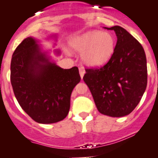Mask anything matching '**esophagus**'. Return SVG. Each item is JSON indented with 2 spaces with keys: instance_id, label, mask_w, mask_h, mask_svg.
<instances>
[{
  "instance_id": "obj_1",
  "label": "esophagus",
  "mask_w": 158,
  "mask_h": 158,
  "mask_svg": "<svg viewBox=\"0 0 158 158\" xmlns=\"http://www.w3.org/2000/svg\"><path fill=\"white\" fill-rule=\"evenodd\" d=\"M79 72H80V76L82 79L84 77V75H85V69H84L83 67H80V68H79Z\"/></svg>"
}]
</instances>
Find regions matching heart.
Listing matches in <instances>:
<instances>
[{
	"mask_svg": "<svg viewBox=\"0 0 158 158\" xmlns=\"http://www.w3.org/2000/svg\"><path fill=\"white\" fill-rule=\"evenodd\" d=\"M69 44L73 51L82 52L81 59L85 65L98 67L105 64L112 56L115 40L109 32L93 31L74 36Z\"/></svg>",
	"mask_w": 158,
	"mask_h": 158,
	"instance_id": "1",
	"label": "heart"
}]
</instances>
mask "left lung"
<instances>
[{"instance_id": "left-lung-1", "label": "left lung", "mask_w": 158, "mask_h": 158, "mask_svg": "<svg viewBox=\"0 0 158 158\" xmlns=\"http://www.w3.org/2000/svg\"><path fill=\"white\" fill-rule=\"evenodd\" d=\"M105 28L117 36L114 53L104 66L86 69L83 80L101 114L123 117L135 109L146 89V54L140 43L122 27Z\"/></svg>"}]
</instances>
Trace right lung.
I'll list each match as a JSON object with an SVG mask.
<instances>
[{
	"instance_id": "right-lung-1",
	"label": "right lung",
	"mask_w": 158,
	"mask_h": 158,
	"mask_svg": "<svg viewBox=\"0 0 158 158\" xmlns=\"http://www.w3.org/2000/svg\"><path fill=\"white\" fill-rule=\"evenodd\" d=\"M10 79L22 109L35 122L49 124L67 116L71 93L81 77L77 67L64 69L51 62L38 40L27 37L12 54Z\"/></svg>"
}]
</instances>
